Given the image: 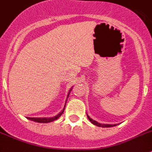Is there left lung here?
Returning a JSON list of instances; mask_svg holds the SVG:
<instances>
[{
    "label": "left lung",
    "mask_w": 152,
    "mask_h": 152,
    "mask_svg": "<svg viewBox=\"0 0 152 152\" xmlns=\"http://www.w3.org/2000/svg\"><path fill=\"white\" fill-rule=\"evenodd\" d=\"M87 117H88V118H89V120L91 122H92L93 125H96V126H99V127H102V128H109V127H113V126H115V125H117L116 124H115V125H109V124H101V123H99V122H97L96 121H95V120L92 119V118L89 117L88 115H87Z\"/></svg>",
    "instance_id": "1"
}]
</instances>
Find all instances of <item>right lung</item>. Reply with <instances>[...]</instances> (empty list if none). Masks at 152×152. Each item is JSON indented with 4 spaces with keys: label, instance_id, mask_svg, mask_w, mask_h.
Segmentation results:
<instances>
[{
    "label": "right lung",
    "instance_id": "obj_1",
    "mask_svg": "<svg viewBox=\"0 0 152 152\" xmlns=\"http://www.w3.org/2000/svg\"><path fill=\"white\" fill-rule=\"evenodd\" d=\"M72 88H71L69 89L68 92V95H67V97H66V102H65V105H64V108L63 109V110L60 112V113L56 115L53 116V117H50V118H30V117H27V118H28L29 120H31V121H34V122H39V123H48V122H51L53 121H55L56 120L57 118H59L60 116L62 115V114L64 112V109H65L66 107V101H67V99H68L69 96V93H70V91L72 90Z\"/></svg>",
    "mask_w": 152,
    "mask_h": 152
}]
</instances>
